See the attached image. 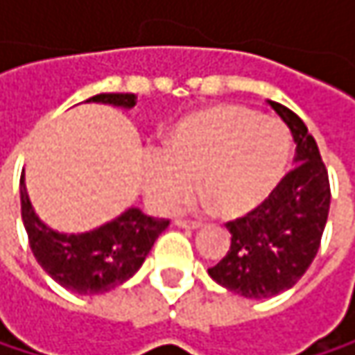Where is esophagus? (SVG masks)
<instances>
[{"instance_id": "esophagus-1", "label": "esophagus", "mask_w": 355, "mask_h": 355, "mask_svg": "<svg viewBox=\"0 0 355 355\" xmlns=\"http://www.w3.org/2000/svg\"><path fill=\"white\" fill-rule=\"evenodd\" d=\"M175 224L178 228H187V230H199L201 228V222H191V220H177Z\"/></svg>"}]
</instances>
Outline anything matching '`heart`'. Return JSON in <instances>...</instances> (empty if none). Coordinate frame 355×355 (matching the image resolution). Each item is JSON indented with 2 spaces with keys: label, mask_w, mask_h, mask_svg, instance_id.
Wrapping results in <instances>:
<instances>
[{
  "label": "heart",
  "mask_w": 355,
  "mask_h": 355,
  "mask_svg": "<svg viewBox=\"0 0 355 355\" xmlns=\"http://www.w3.org/2000/svg\"><path fill=\"white\" fill-rule=\"evenodd\" d=\"M292 160V137L277 119L241 105H214L182 116L144 171L150 203L173 214L201 195L220 216L236 220L257 211L277 191Z\"/></svg>",
  "instance_id": "1"
}]
</instances>
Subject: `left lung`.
Here are the masks:
<instances>
[{"instance_id":"8db88e82","label":"left lung","mask_w":355,"mask_h":355,"mask_svg":"<svg viewBox=\"0 0 355 355\" xmlns=\"http://www.w3.org/2000/svg\"><path fill=\"white\" fill-rule=\"evenodd\" d=\"M290 127L296 168L257 211L228 222L232 245L207 273L245 298H271L290 290L317 257L329 216L331 189L315 137L298 114L267 101Z\"/></svg>"}]
</instances>
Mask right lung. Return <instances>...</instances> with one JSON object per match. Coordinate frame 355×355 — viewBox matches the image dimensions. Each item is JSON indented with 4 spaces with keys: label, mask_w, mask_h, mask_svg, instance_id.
Instances as JSON below:
<instances>
[{
    "label": "right lung",
    "mask_w": 355,
    "mask_h": 355,
    "mask_svg": "<svg viewBox=\"0 0 355 355\" xmlns=\"http://www.w3.org/2000/svg\"><path fill=\"white\" fill-rule=\"evenodd\" d=\"M86 103L119 108L135 107V94H98ZM22 222L38 265L65 290L94 296L125 284L144 265L156 239L168 228V220L146 216L139 207H127L114 220L88 232H57L36 216L20 178Z\"/></svg>",
    "instance_id": "add662e5"
}]
</instances>
